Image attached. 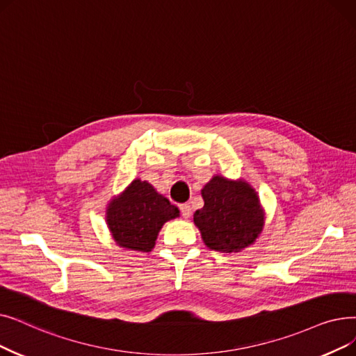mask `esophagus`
I'll list each match as a JSON object with an SVG mask.
<instances>
[{"label":"esophagus","mask_w":356,"mask_h":356,"mask_svg":"<svg viewBox=\"0 0 356 356\" xmlns=\"http://www.w3.org/2000/svg\"><path fill=\"white\" fill-rule=\"evenodd\" d=\"M180 212L183 215V218H189L191 213H192V208L189 204H181L180 205Z\"/></svg>","instance_id":"34e87169"}]
</instances>
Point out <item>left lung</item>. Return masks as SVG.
I'll list each match as a JSON object with an SVG mask.
<instances>
[{
    "label": "left lung",
    "mask_w": 356,
    "mask_h": 356,
    "mask_svg": "<svg viewBox=\"0 0 356 356\" xmlns=\"http://www.w3.org/2000/svg\"><path fill=\"white\" fill-rule=\"evenodd\" d=\"M204 208L193 221L212 250L238 252L250 245L264 228L259 199L247 183L215 176L202 189Z\"/></svg>",
    "instance_id": "8db88e82"
}]
</instances>
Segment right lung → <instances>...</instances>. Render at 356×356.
Returning <instances> with one entry per match:
<instances>
[{
    "instance_id": "right-lung-1",
    "label": "right lung",
    "mask_w": 356,
    "mask_h": 356,
    "mask_svg": "<svg viewBox=\"0 0 356 356\" xmlns=\"http://www.w3.org/2000/svg\"><path fill=\"white\" fill-rule=\"evenodd\" d=\"M179 216V209L149 183L134 180L107 209V224L115 241L131 250L149 252L159 231L168 220Z\"/></svg>"
}]
</instances>
